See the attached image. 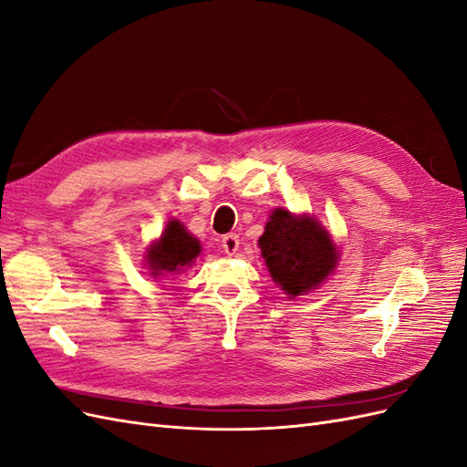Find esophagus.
I'll return each mask as SVG.
<instances>
[{
  "label": "esophagus",
  "mask_w": 467,
  "mask_h": 467,
  "mask_svg": "<svg viewBox=\"0 0 467 467\" xmlns=\"http://www.w3.org/2000/svg\"><path fill=\"white\" fill-rule=\"evenodd\" d=\"M222 247L225 251V255H235V253L239 251V235L237 234H228L222 237Z\"/></svg>",
  "instance_id": "1"
}]
</instances>
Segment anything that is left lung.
I'll list each match as a JSON object with an SVG mask.
<instances>
[{"mask_svg": "<svg viewBox=\"0 0 467 467\" xmlns=\"http://www.w3.org/2000/svg\"><path fill=\"white\" fill-rule=\"evenodd\" d=\"M257 245L268 275L288 298L321 286L341 261L335 239L316 216L282 206L271 210Z\"/></svg>", "mask_w": 467, "mask_h": 467, "instance_id": "8db88e82", "label": "left lung"}]
</instances>
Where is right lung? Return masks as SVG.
<instances>
[{
  "label": "right lung",
  "instance_id": "add662e5",
  "mask_svg": "<svg viewBox=\"0 0 467 467\" xmlns=\"http://www.w3.org/2000/svg\"><path fill=\"white\" fill-rule=\"evenodd\" d=\"M201 255V239L194 237L185 228V223L173 218L165 223L161 235L153 239L146 249L148 275L153 280L181 275L185 268H191Z\"/></svg>",
  "mask_w": 467,
  "mask_h": 467
}]
</instances>
